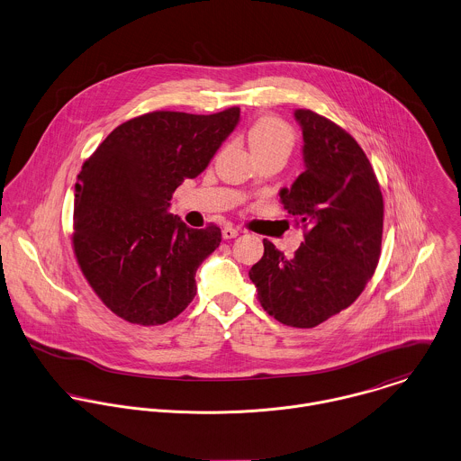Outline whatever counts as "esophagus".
<instances>
[{"instance_id":"esophagus-1","label":"esophagus","mask_w":461,"mask_h":461,"mask_svg":"<svg viewBox=\"0 0 461 461\" xmlns=\"http://www.w3.org/2000/svg\"><path fill=\"white\" fill-rule=\"evenodd\" d=\"M240 233V230L239 228H233V226H226L224 230H222V237L228 240V239H235L237 235Z\"/></svg>"}]
</instances>
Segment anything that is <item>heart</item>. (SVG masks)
Returning a JSON list of instances; mask_svg holds the SVG:
<instances>
[{"label": "heart", "instance_id": "obj_1", "mask_svg": "<svg viewBox=\"0 0 461 461\" xmlns=\"http://www.w3.org/2000/svg\"><path fill=\"white\" fill-rule=\"evenodd\" d=\"M248 143L255 156L266 152H285L289 156L294 145V134L284 120L276 116H262L248 129Z\"/></svg>", "mask_w": 461, "mask_h": 461}]
</instances>
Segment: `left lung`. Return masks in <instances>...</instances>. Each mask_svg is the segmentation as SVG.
I'll use <instances>...</instances> for the list:
<instances>
[{
    "label": "left lung",
    "mask_w": 461,
    "mask_h": 461,
    "mask_svg": "<svg viewBox=\"0 0 461 461\" xmlns=\"http://www.w3.org/2000/svg\"><path fill=\"white\" fill-rule=\"evenodd\" d=\"M294 118L303 131L305 172L280 201L305 240L287 258L264 239L249 278L269 316L312 329L350 307L375 273L384 201L370 159L343 127L311 109H296Z\"/></svg>",
    "instance_id": "8db88e82"
}]
</instances>
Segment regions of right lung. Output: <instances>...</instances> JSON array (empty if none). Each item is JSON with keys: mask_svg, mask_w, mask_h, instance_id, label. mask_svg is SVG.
I'll return each instance as SVG.
<instances>
[{"mask_svg": "<svg viewBox=\"0 0 461 461\" xmlns=\"http://www.w3.org/2000/svg\"><path fill=\"white\" fill-rule=\"evenodd\" d=\"M240 118L152 111L118 125L84 161L75 185L71 244L87 284L118 318L163 325L194 300L195 271L221 244V228H188L168 213Z\"/></svg>", "mask_w": 461, "mask_h": 461, "instance_id": "obj_1", "label": "right lung"}]
</instances>
